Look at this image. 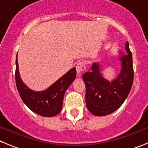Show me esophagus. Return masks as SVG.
I'll use <instances>...</instances> for the list:
<instances>
[{
    "instance_id": "34e87169",
    "label": "esophagus",
    "mask_w": 148,
    "mask_h": 148,
    "mask_svg": "<svg viewBox=\"0 0 148 148\" xmlns=\"http://www.w3.org/2000/svg\"><path fill=\"white\" fill-rule=\"evenodd\" d=\"M85 69H86L85 64H84V63L83 61L78 62L76 65V71H77V74H78V75H82V73L84 71Z\"/></svg>"
}]
</instances>
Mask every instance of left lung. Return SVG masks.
Returning <instances> with one entry per match:
<instances>
[{"label":"left lung","mask_w":148,"mask_h":148,"mask_svg":"<svg viewBox=\"0 0 148 148\" xmlns=\"http://www.w3.org/2000/svg\"><path fill=\"white\" fill-rule=\"evenodd\" d=\"M127 53H120L121 70L114 80H107L100 72V66L93 63L91 71L86 72L82 78L86 86V104L88 110L97 116L113 113L124 103L131 90L133 82L132 53L127 41Z\"/></svg>","instance_id":"1"}]
</instances>
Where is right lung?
<instances>
[{
    "label": "right lung",
    "mask_w": 148,
    "mask_h": 148,
    "mask_svg": "<svg viewBox=\"0 0 148 148\" xmlns=\"http://www.w3.org/2000/svg\"><path fill=\"white\" fill-rule=\"evenodd\" d=\"M75 75L76 70L73 67L49 88L44 91H33L22 82L16 56L15 82L19 95L23 103L31 110L41 116L53 117L61 112L65 92L75 80Z\"/></svg>",
    "instance_id": "1"
}]
</instances>
